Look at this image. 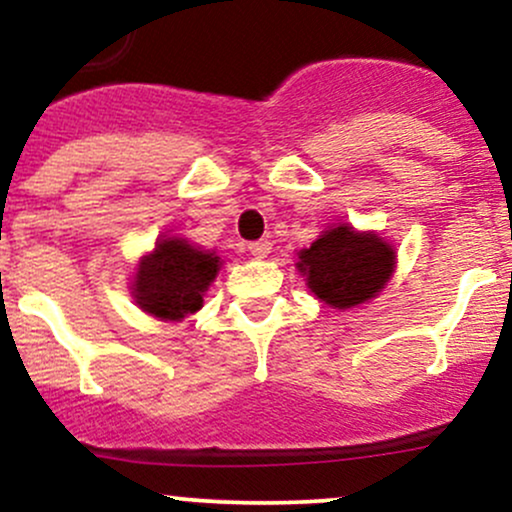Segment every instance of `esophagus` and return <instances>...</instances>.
Segmentation results:
<instances>
[{"instance_id":"1","label":"esophagus","mask_w":512,"mask_h":512,"mask_svg":"<svg viewBox=\"0 0 512 512\" xmlns=\"http://www.w3.org/2000/svg\"><path fill=\"white\" fill-rule=\"evenodd\" d=\"M249 251H251V256L266 258L270 254V242H251Z\"/></svg>"}]
</instances>
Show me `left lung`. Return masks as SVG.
<instances>
[{"label": "left lung", "instance_id": "1", "mask_svg": "<svg viewBox=\"0 0 512 512\" xmlns=\"http://www.w3.org/2000/svg\"><path fill=\"white\" fill-rule=\"evenodd\" d=\"M297 268L321 302L352 309L383 290L395 270V249L374 232L335 225L299 251Z\"/></svg>", "mask_w": 512, "mask_h": 512}]
</instances>
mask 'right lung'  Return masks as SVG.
<instances>
[{"mask_svg":"<svg viewBox=\"0 0 512 512\" xmlns=\"http://www.w3.org/2000/svg\"><path fill=\"white\" fill-rule=\"evenodd\" d=\"M220 270V256L182 237H165L138 261L134 299L160 321H182L203 306V294Z\"/></svg>","mask_w":512,"mask_h":512,"instance_id":"obj_1","label":"right lung"}]
</instances>
